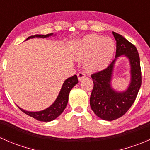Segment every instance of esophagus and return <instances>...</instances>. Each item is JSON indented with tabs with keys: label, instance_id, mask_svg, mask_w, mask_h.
<instances>
[{
	"label": "esophagus",
	"instance_id": "34e87169",
	"mask_svg": "<svg viewBox=\"0 0 150 150\" xmlns=\"http://www.w3.org/2000/svg\"><path fill=\"white\" fill-rule=\"evenodd\" d=\"M85 77H86V74L83 72H82V71H81V72H79L78 73V78L79 81H81V80L83 79Z\"/></svg>",
	"mask_w": 150,
	"mask_h": 150
}]
</instances>
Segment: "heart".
Listing matches in <instances>:
<instances>
[{"label":"heart","instance_id":"1","mask_svg":"<svg viewBox=\"0 0 150 150\" xmlns=\"http://www.w3.org/2000/svg\"><path fill=\"white\" fill-rule=\"evenodd\" d=\"M115 50V43L110 38L89 35L78 43L75 56L79 60L86 59L84 62L86 69L94 72L107 67L112 59Z\"/></svg>","mask_w":150,"mask_h":150}]
</instances>
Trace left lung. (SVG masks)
Listing matches in <instances>:
<instances>
[{
  "label": "left lung",
  "instance_id": "8db88e82",
  "mask_svg": "<svg viewBox=\"0 0 150 150\" xmlns=\"http://www.w3.org/2000/svg\"><path fill=\"white\" fill-rule=\"evenodd\" d=\"M116 40L115 58L125 55L131 64V83L125 91L117 92L111 87L112 76L115 59L107 68L91 75L93 88L90 105L93 112L104 120H115L122 117L135 102L142 85L140 58L137 48L121 35L112 32Z\"/></svg>",
  "mask_w": 150,
  "mask_h": 150
}]
</instances>
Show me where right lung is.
Listing matches in <instances>:
<instances>
[{
  "instance_id": "1",
  "label": "right lung",
  "mask_w": 150,
  "mask_h": 150,
  "mask_svg": "<svg viewBox=\"0 0 150 150\" xmlns=\"http://www.w3.org/2000/svg\"><path fill=\"white\" fill-rule=\"evenodd\" d=\"M53 35L52 33L47 35H31L27 38V40L30 38H46L48 36ZM78 83V77L76 75H73L72 77L67 78L64 83H63L61 91L59 92L58 97L56 99L55 102L51 106H50L48 108L44 110H42L40 112H28L22 110L20 107H19L24 113L27 114L30 117L36 119L38 120L43 122H48L54 120L57 117L60 115L64 109L66 108V106L68 102V96H69V91L71 89L73 88Z\"/></svg>"
}]
</instances>
